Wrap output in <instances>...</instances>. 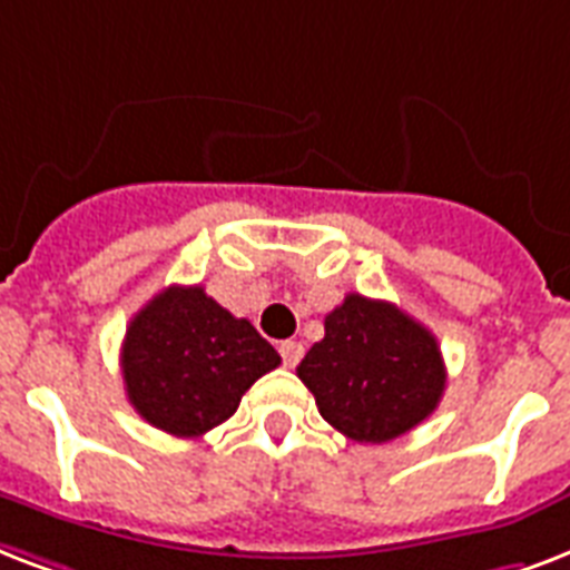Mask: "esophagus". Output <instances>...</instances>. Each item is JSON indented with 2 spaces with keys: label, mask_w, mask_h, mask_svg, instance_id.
<instances>
[{
  "label": "esophagus",
  "mask_w": 570,
  "mask_h": 570,
  "mask_svg": "<svg viewBox=\"0 0 570 570\" xmlns=\"http://www.w3.org/2000/svg\"><path fill=\"white\" fill-rule=\"evenodd\" d=\"M279 354H282V363L288 365V368H294V365L303 360V345H299V342H282Z\"/></svg>",
  "instance_id": "obj_1"
}]
</instances>
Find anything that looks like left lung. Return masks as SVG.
<instances>
[{
	"label": "left lung",
	"instance_id": "left-lung-1",
	"mask_svg": "<svg viewBox=\"0 0 570 570\" xmlns=\"http://www.w3.org/2000/svg\"><path fill=\"white\" fill-rule=\"evenodd\" d=\"M297 377L321 416L356 443H390L425 422L445 390L431 330L386 299L347 294L324 317Z\"/></svg>",
	"mask_w": 570,
	"mask_h": 570
}]
</instances>
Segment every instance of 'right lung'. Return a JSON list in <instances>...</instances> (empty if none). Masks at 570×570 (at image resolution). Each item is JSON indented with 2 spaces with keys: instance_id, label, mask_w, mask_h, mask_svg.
<instances>
[{
  "instance_id": "1",
  "label": "right lung",
  "mask_w": 570,
  "mask_h": 570,
  "mask_svg": "<svg viewBox=\"0 0 570 570\" xmlns=\"http://www.w3.org/2000/svg\"><path fill=\"white\" fill-rule=\"evenodd\" d=\"M279 354L246 317H235L202 285H169L127 326L121 374L145 422L175 436H202L232 416Z\"/></svg>"
}]
</instances>
